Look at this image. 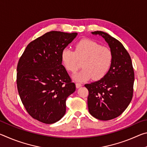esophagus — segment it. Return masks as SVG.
Listing matches in <instances>:
<instances>
[{
  "instance_id": "esophagus-1",
  "label": "esophagus",
  "mask_w": 147,
  "mask_h": 147,
  "mask_svg": "<svg viewBox=\"0 0 147 147\" xmlns=\"http://www.w3.org/2000/svg\"><path fill=\"white\" fill-rule=\"evenodd\" d=\"M82 84H79V83H76V88H80V87H82Z\"/></svg>"
}]
</instances>
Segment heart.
Masks as SVG:
<instances>
[{
    "mask_svg": "<svg viewBox=\"0 0 147 147\" xmlns=\"http://www.w3.org/2000/svg\"><path fill=\"white\" fill-rule=\"evenodd\" d=\"M79 60H83V69L73 76L77 82H85L93 78L99 80L106 75L111 67L113 55L108 47H102L96 42L84 39L77 43L74 51L65 49L61 52V60L69 72L74 73L78 69Z\"/></svg>",
    "mask_w": 147,
    "mask_h": 147,
    "instance_id": "obj_1",
    "label": "heart"
}]
</instances>
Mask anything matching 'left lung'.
I'll return each mask as SVG.
<instances>
[{
    "label": "left lung",
    "instance_id": "left-lung-1",
    "mask_svg": "<svg viewBox=\"0 0 147 147\" xmlns=\"http://www.w3.org/2000/svg\"><path fill=\"white\" fill-rule=\"evenodd\" d=\"M101 36L113 55L111 67L103 78L87 84L89 112L94 118L108 121L117 117L130 104L133 96L134 72L131 58L120 41L102 31L91 32Z\"/></svg>",
    "mask_w": 147,
    "mask_h": 147
}]
</instances>
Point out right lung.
Masks as SVG:
<instances>
[{"instance_id": "1", "label": "right lung", "mask_w": 147, "mask_h": 147, "mask_svg": "<svg viewBox=\"0 0 147 147\" xmlns=\"http://www.w3.org/2000/svg\"><path fill=\"white\" fill-rule=\"evenodd\" d=\"M78 34L51 31L30 43L17 65V89L34 119L53 124L66 112V99L76 90L61 54Z\"/></svg>"}]
</instances>
